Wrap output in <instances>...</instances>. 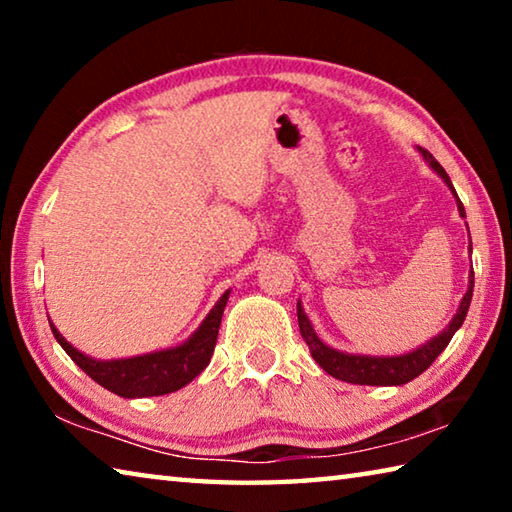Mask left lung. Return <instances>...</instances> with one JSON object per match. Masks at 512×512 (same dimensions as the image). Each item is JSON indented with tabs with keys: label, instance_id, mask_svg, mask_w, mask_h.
<instances>
[{
	"label": "left lung",
	"instance_id": "left-lung-1",
	"mask_svg": "<svg viewBox=\"0 0 512 512\" xmlns=\"http://www.w3.org/2000/svg\"><path fill=\"white\" fill-rule=\"evenodd\" d=\"M420 153L424 155V160L431 164V169L445 180L449 189H452L458 201V212H461V216H465L463 203L461 198H458L456 189L452 187V180H449L447 171L440 167L438 160L433 158L427 149H420ZM470 253H472V246H470ZM472 289H474V271L470 273V287H467V293L461 300V307H458L449 327L443 329V334H438L436 339L424 343L418 350H413L409 354H400V357H363V354H345L334 348H327V345L316 336L314 327H311L309 318L305 316V311H302L298 302L300 334L309 345L311 357H314V361L327 372V375H332L341 381H350V384H361V386H402L406 381L422 375V372L438 359V354L447 348L449 341H452V336L456 334V329L463 325L467 309H470Z\"/></svg>",
	"mask_w": 512,
	"mask_h": 512
}]
</instances>
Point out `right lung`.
Listing matches in <instances>:
<instances>
[{
    "label": "right lung",
    "instance_id": "right-lung-1",
    "mask_svg": "<svg viewBox=\"0 0 512 512\" xmlns=\"http://www.w3.org/2000/svg\"><path fill=\"white\" fill-rule=\"evenodd\" d=\"M228 296L230 291H225L221 300L214 305V309L207 314L201 327L196 329L192 339L185 341L183 345L133 359L97 361L85 357V354L72 348V345L63 339V334L58 332L54 323L49 325L51 332L56 336V341L63 345V350L72 357L76 366H79L85 375H90L97 384L108 388L110 393H115L119 397L167 395L187 386L189 381L196 375H201L207 363H210Z\"/></svg>",
    "mask_w": 512,
    "mask_h": 512
}]
</instances>
